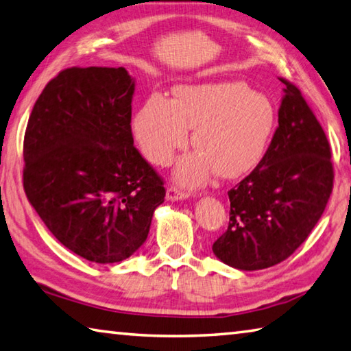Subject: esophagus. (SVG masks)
<instances>
[{
	"label": "esophagus",
	"instance_id": "1",
	"mask_svg": "<svg viewBox=\"0 0 351 351\" xmlns=\"http://www.w3.org/2000/svg\"><path fill=\"white\" fill-rule=\"evenodd\" d=\"M165 198H167V201H181V199L189 198V193L184 192L181 189L170 186L167 189V193H165Z\"/></svg>",
	"mask_w": 351,
	"mask_h": 351
}]
</instances>
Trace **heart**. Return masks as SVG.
Masks as SVG:
<instances>
[{"label":"heart","mask_w":351,"mask_h":351,"mask_svg":"<svg viewBox=\"0 0 351 351\" xmlns=\"http://www.w3.org/2000/svg\"><path fill=\"white\" fill-rule=\"evenodd\" d=\"M269 99L245 83H201L176 90V99L153 93L136 112L133 134L144 156L156 165L171 162L190 141L199 150L182 156L175 178L186 186H201L213 171L237 178L263 159L274 130Z\"/></svg>","instance_id":"obj_1"}]
</instances>
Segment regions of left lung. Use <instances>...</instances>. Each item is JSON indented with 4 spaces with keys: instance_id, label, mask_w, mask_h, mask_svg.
<instances>
[{
    "instance_id": "left-lung-1",
    "label": "left lung",
    "mask_w": 351,
    "mask_h": 351,
    "mask_svg": "<svg viewBox=\"0 0 351 351\" xmlns=\"http://www.w3.org/2000/svg\"><path fill=\"white\" fill-rule=\"evenodd\" d=\"M280 80L278 127L257 167L228 192V230L212 246L223 263L241 271L288 258L322 217L332 190L328 139L299 88Z\"/></svg>"
}]
</instances>
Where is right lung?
I'll return each mask as SVG.
<instances>
[{"instance_id": "1", "label": "right lung", "mask_w": 351, "mask_h": 351, "mask_svg": "<svg viewBox=\"0 0 351 351\" xmlns=\"http://www.w3.org/2000/svg\"><path fill=\"white\" fill-rule=\"evenodd\" d=\"M125 68H68L45 86L23 145L26 197L51 234L94 263L144 245L164 182L133 147Z\"/></svg>"}]
</instances>
